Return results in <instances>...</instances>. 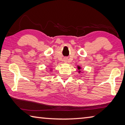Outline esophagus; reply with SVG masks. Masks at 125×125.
<instances>
[{
    "label": "esophagus",
    "mask_w": 125,
    "mask_h": 125,
    "mask_svg": "<svg viewBox=\"0 0 125 125\" xmlns=\"http://www.w3.org/2000/svg\"><path fill=\"white\" fill-rule=\"evenodd\" d=\"M64 62H67V61H66V60H65V61H64Z\"/></svg>",
    "instance_id": "esophagus-1"
}]
</instances>
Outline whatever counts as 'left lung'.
Masks as SVG:
<instances>
[{
    "mask_svg": "<svg viewBox=\"0 0 125 125\" xmlns=\"http://www.w3.org/2000/svg\"><path fill=\"white\" fill-rule=\"evenodd\" d=\"M80 69H81V67H80V66H79V65H78V70H79V73H80V72H81V71H80Z\"/></svg>",
    "mask_w": 125,
    "mask_h": 125,
    "instance_id": "1",
    "label": "left lung"
}]
</instances>
